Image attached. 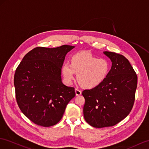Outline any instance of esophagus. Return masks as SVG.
I'll list each match as a JSON object with an SVG mask.
<instances>
[{
  "label": "esophagus",
  "mask_w": 149,
  "mask_h": 149,
  "mask_svg": "<svg viewBox=\"0 0 149 149\" xmlns=\"http://www.w3.org/2000/svg\"><path fill=\"white\" fill-rule=\"evenodd\" d=\"M75 94H76V95H81L82 92L80 91L79 90V89H78V88H75Z\"/></svg>",
  "instance_id": "obj_1"
}]
</instances>
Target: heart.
<instances>
[{
	"instance_id": "heart-1",
	"label": "heart",
	"mask_w": 149,
	"mask_h": 149,
	"mask_svg": "<svg viewBox=\"0 0 149 149\" xmlns=\"http://www.w3.org/2000/svg\"><path fill=\"white\" fill-rule=\"evenodd\" d=\"M110 70V63L106 58H99L87 52L73 55L70 63L62 66L63 77L67 84H72L77 74V80L82 87L93 88L102 83Z\"/></svg>"
}]
</instances>
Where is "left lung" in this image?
Masks as SVG:
<instances>
[{"mask_svg": "<svg viewBox=\"0 0 149 149\" xmlns=\"http://www.w3.org/2000/svg\"><path fill=\"white\" fill-rule=\"evenodd\" d=\"M104 54L112 62L109 75L99 86L82 93L84 118L95 128L113 126L128 116L137 86V75L128 59L115 52Z\"/></svg>", "mask_w": 149, "mask_h": 149, "instance_id": "left-lung-1", "label": "left lung"}]
</instances>
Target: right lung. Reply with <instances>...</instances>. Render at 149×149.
Returning a JSON list of instances; mask_svg holds the SVG:
<instances>
[{"mask_svg":"<svg viewBox=\"0 0 149 149\" xmlns=\"http://www.w3.org/2000/svg\"><path fill=\"white\" fill-rule=\"evenodd\" d=\"M74 47L63 45L34 48L16 69L14 83L17 103L25 116L38 125L57 124L75 96V88L63 84L61 79L65 57Z\"/></svg>","mask_w":149,"mask_h":149,"instance_id":"1","label":"right lung"}]
</instances>
